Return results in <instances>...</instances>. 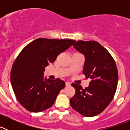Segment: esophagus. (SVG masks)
<instances>
[{"instance_id":"34e87169","label":"esophagus","mask_w":130,"mask_h":130,"mask_svg":"<svg viewBox=\"0 0 130 130\" xmlns=\"http://www.w3.org/2000/svg\"><path fill=\"white\" fill-rule=\"evenodd\" d=\"M65 85H66V87H69V86H70V83H68V82H66Z\"/></svg>"}]
</instances>
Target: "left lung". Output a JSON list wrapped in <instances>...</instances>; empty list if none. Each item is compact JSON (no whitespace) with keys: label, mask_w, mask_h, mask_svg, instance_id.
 <instances>
[{"label":"left lung","mask_w":130,"mask_h":130,"mask_svg":"<svg viewBox=\"0 0 130 130\" xmlns=\"http://www.w3.org/2000/svg\"><path fill=\"white\" fill-rule=\"evenodd\" d=\"M73 46L85 55L83 72L91 81L85 89L80 85L72 84L75 94L70 99V105L85 117H94L104 111L114 97L119 78L117 65L111 54L98 42L79 40Z\"/></svg>","instance_id":"obj_1"}]
</instances>
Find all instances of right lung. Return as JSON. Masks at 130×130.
Instances as JSON below:
<instances>
[{"label":"right lung","mask_w":130,"mask_h":130,"mask_svg":"<svg viewBox=\"0 0 130 130\" xmlns=\"http://www.w3.org/2000/svg\"><path fill=\"white\" fill-rule=\"evenodd\" d=\"M75 42L38 38L21 51L12 66L10 80L16 98L26 110L38 112L53 105L65 82L58 78L43 79L45 68Z\"/></svg>","instance_id":"obj_1"}]
</instances>
